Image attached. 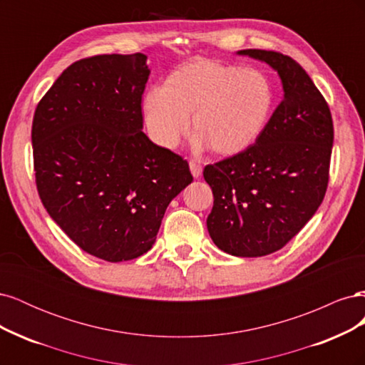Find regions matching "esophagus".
<instances>
[{"mask_svg":"<svg viewBox=\"0 0 365 365\" xmlns=\"http://www.w3.org/2000/svg\"><path fill=\"white\" fill-rule=\"evenodd\" d=\"M189 165H190V172H192V175L195 176V178H200V176L202 175V165H201V163L196 161V160H192L189 163Z\"/></svg>","mask_w":365,"mask_h":365,"instance_id":"esophagus-1","label":"esophagus"}]
</instances>
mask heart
Masks as SVG:
<instances>
[{
    "label": "heart",
    "mask_w": 365,
    "mask_h": 365,
    "mask_svg": "<svg viewBox=\"0 0 365 365\" xmlns=\"http://www.w3.org/2000/svg\"><path fill=\"white\" fill-rule=\"evenodd\" d=\"M274 106L268 76L210 59H196L150 90L143 115L152 138L173 149L189 132V117L197 148L235 155L250 148L267 126Z\"/></svg>",
    "instance_id": "obj_1"
}]
</instances>
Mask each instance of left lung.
Listing matches in <instances>:
<instances>
[{
    "label": "left lung",
    "mask_w": 365,
    "mask_h": 365,
    "mask_svg": "<svg viewBox=\"0 0 365 365\" xmlns=\"http://www.w3.org/2000/svg\"><path fill=\"white\" fill-rule=\"evenodd\" d=\"M237 54L267 62L284 94L252 146L205 165L215 197L207 228L224 252L262 257L288 244L323 202L334 123L324 97L292 58L256 48Z\"/></svg>",
    "instance_id": "left-lung-1"
}]
</instances>
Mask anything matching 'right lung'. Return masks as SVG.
<instances>
[{
  "label": "right lung",
  "instance_id": "obj_1",
  "mask_svg": "<svg viewBox=\"0 0 365 365\" xmlns=\"http://www.w3.org/2000/svg\"><path fill=\"white\" fill-rule=\"evenodd\" d=\"M146 59L101 54L71 63L33 117L43 207L77 247L106 262L148 252L165 208L193 181L189 163L143 132Z\"/></svg>",
  "mask_w": 365,
  "mask_h": 365
}]
</instances>
